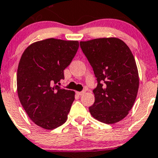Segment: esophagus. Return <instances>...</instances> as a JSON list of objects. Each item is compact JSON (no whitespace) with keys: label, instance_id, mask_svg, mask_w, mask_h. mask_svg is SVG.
Segmentation results:
<instances>
[{"label":"esophagus","instance_id":"esophagus-1","mask_svg":"<svg viewBox=\"0 0 158 158\" xmlns=\"http://www.w3.org/2000/svg\"><path fill=\"white\" fill-rule=\"evenodd\" d=\"M76 94H79V95H83L85 94V91H76Z\"/></svg>","mask_w":158,"mask_h":158}]
</instances>
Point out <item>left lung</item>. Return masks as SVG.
Listing matches in <instances>:
<instances>
[{
	"label": "left lung",
	"mask_w": 158,
	"mask_h": 158,
	"mask_svg": "<svg viewBox=\"0 0 158 158\" xmlns=\"http://www.w3.org/2000/svg\"><path fill=\"white\" fill-rule=\"evenodd\" d=\"M80 47L98 81L90 114L106 124L118 123L128 115L138 94L139 76L134 55L116 37L80 41Z\"/></svg>",
	"instance_id": "obj_1"
}]
</instances>
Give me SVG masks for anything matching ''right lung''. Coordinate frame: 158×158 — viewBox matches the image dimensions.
I'll use <instances>...</instances> for the list:
<instances>
[{"label": "right lung", "mask_w": 158, "mask_h": 158, "mask_svg": "<svg viewBox=\"0 0 158 158\" xmlns=\"http://www.w3.org/2000/svg\"><path fill=\"white\" fill-rule=\"evenodd\" d=\"M78 40L49 38L30 44L19 62L16 85L22 106L28 117L45 130L60 127L68 119L75 91L56 84L75 57Z\"/></svg>", "instance_id": "1"}]
</instances>
